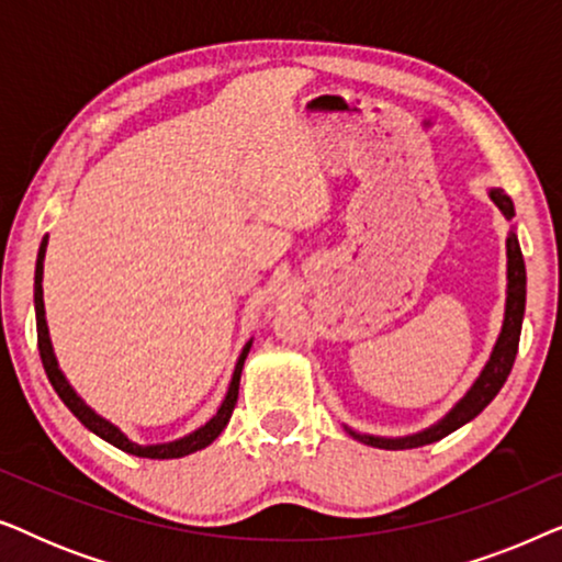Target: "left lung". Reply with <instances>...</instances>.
<instances>
[{"mask_svg":"<svg viewBox=\"0 0 562 562\" xmlns=\"http://www.w3.org/2000/svg\"><path fill=\"white\" fill-rule=\"evenodd\" d=\"M488 196L491 202L502 210L506 220L514 217V202L504 194L502 189H488ZM525 302H527L525 258H521L517 233H514L512 227L509 237H506V306H504L502 333H498L494 350H491L486 366H483L479 379L473 381V386L458 398L456 406H452L442 419H437L435 425L422 429V432L404 435V437H381V435L358 432V429H352L348 425H345V432H348L352 440L371 445V448L412 450V448H422V445H432L437 440H442V437H448L450 432H456V429L479 417V414L494 402L498 391H502L504 381L509 379L514 358H517V348H519L521 319H525Z\"/></svg>","mask_w":562,"mask_h":562,"instance_id":"1","label":"left lung"}]
</instances>
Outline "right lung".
<instances>
[{
    "label": "right lung",
    "instance_id": "obj_1",
    "mask_svg": "<svg viewBox=\"0 0 562 562\" xmlns=\"http://www.w3.org/2000/svg\"><path fill=\"white\" fill-rule=\"evenodd\" d=\"M45 248H48V235L43 237L41 250H37V263H35L37 350H41V360H43L45 373H48V381L53 383V389H56V394L60 396V402H64L68 409L74 412V417L79 419L81 425L89 429V432H94L97 437H102L104 442H110V445H114V448H120L122 452H130V456H137V458H153V460L183 458V456H191V452L202 450V448H206V445H212L214 440H217V437L222 435V429L227 427L229 417H233V409H235V404H237V389H240V373H243L245 358H248V352H250L252 340L245 342L240 358H237V363H235L233 381H229L227 394H225V398H222L217 414H214V417L206 422V425L194 429V432H189L187 437H179V440H173V442L137 445V442L130 440V437L122 432L117 425H112L110 419H104L102 414H97L94 409H91V406L83 402L79 394H76V389L71 386V383H68L66 373L60 371L56 352H53L48 322H45V304H43V260H45Z\"/></svg>",
    "mask_w": 562,
    "mask_h": 562
}]
</instances>
